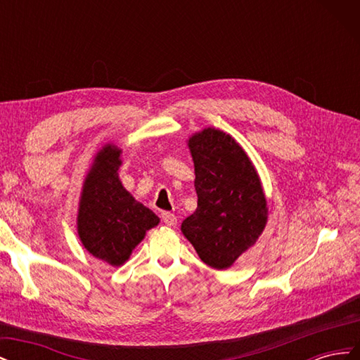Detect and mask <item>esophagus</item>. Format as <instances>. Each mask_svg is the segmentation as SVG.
I'll list each match as a JSON object with an SVG mask.
<instances>
[{
	"label": "esophagus",
	"mask_w": 360,
	"mask_h": 360,
	"mask_svg": "<svg viewBox=\"0 0 360 360\" xmlns=\"http://www.w3.org/2000/svg\"><path fill=\"white\" fill-rule=\"evenodd\" d=\"M162 221H163V224H165L167 226H176V225H177V217H176V214L168 213V212L162 213Z\"/></svg>",
	"instance_id": "esophagus-1"
}]
</instances>
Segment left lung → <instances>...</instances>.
<instances>
[{
	"instance_id": "1",
	"label": "left lung",
	"mask_w": 360,
	"mask_h": 360,
	"mask_svg": "<svg viewBox=\"0 0 360 360\" xmlns=\"http://www.w3.org/2000/svg\"><path fill=\"white\" fill-rule=\"evenodd\" d=\"M198 207L181 233L207 266L231 267L267 222V201L252 162L236 139L207 127L189 138Z\"/></svg>"
}]
</instances>
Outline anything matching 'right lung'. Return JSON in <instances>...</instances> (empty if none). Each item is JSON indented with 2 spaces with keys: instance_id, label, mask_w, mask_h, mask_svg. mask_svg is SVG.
<instances>
[{
  "instance_id": "1",
  "label": "right lung",
  "mask_w": 360,
  "mask_h": 360,
  "mask_svg": "<svg viewBox=\"0 0 360 360\" xmlns=\"http://www.w3.org/2000/svg\"><path fill=\"white\" fill-rule=\"evenodd\" d=\"M122 150L105 146L86 174L79 200L78 234L89 252L111 266H122L159 217L138 202L118 179Z\"/></svg>"
}]
</instances>
